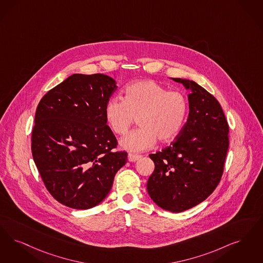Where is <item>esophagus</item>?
Masks as SVG:
<instances>
[{
    "label": "esophagus",
    "mask_w": 263,
    "mask_h": 263,
    "mask_svg": "<svg viewBox=\"0 0 263 263\" xmlns=\"http://www.w3.org/2000/svg\"><path fill=\"white\" fill-rule=\"evenodd\" d=\"M140 158H141V156H139V155H133V154H129L128 155V160L131 161V162L136 161Z\"/></svg>",
    "instance_id": "obj_1"
}]
</instances>
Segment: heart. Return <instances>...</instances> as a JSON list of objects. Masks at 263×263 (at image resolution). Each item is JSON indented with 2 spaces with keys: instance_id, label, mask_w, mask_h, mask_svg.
<instances>
[{
  "instance_id": "heart-1",
  "label": "heart",
  "mask_w": 263,
  "mask_h": 263,
  "mask_svg": "<svg viewBox=\"0 0 263 263\" xmlns=\"http://www.w3.org/2000/svg\"><path fill=\"white\" fill-rule=\"evenodd\" d=\"M189 102L180 91H169L153 80L128 85L124 98H111L105 105V121L116 135H124L138 117L140 128L128 134L120 145L129 152H143L159 140L168 143L186 123Z\"/></svg>"
}]
</instances>
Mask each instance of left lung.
<instances>
[{
	"mask_svg": "<svg viewBox=\"0 0 263 263\" xmlns=\"http://www.w3.org/2000/svg\"><path fill=\"white\" fill-rule=\"evenodd\" d=\"M189 90V116L169 147L149 155L151 199L171 212L189 210L210 197L220 182L229 147V126L218 101L195 81L171 78Z\"/></svg>",
	"mask_w": 263,
	"mask_h": 263,
	"instance_id": "1",
	"label": "left lung"
}]
</instances>
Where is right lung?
Listing matches in <instances>:
<instances>
[{"mask_svg":"<svg viewBox=\"0 0 263 263\" xmlns=\"http://www.w3.org/2000/svg\"><path fill=\"white\" fill-rule=\"evenodd\" d=\"M117 89L105 74H72L37 106L32 157L47 190L59 202L88 210L105 200L127 162L106 125L105 105Z\"/></svg>","mask_w":263,"mask_h":263,"instance_id":"right-lung-1","label":"right lung"}]
</instances>
